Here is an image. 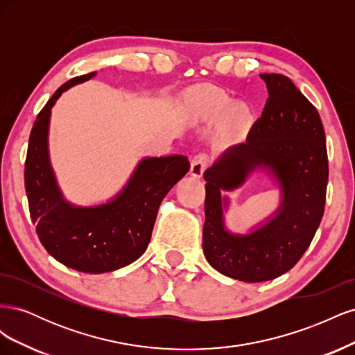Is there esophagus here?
<instances>
[{"label": "esophagus", "instance_id": "1", "mask_svg": "<svg viewBox=\"0 0 355 355\" xmlns=\"http://www.w3.org/2000/svg\"><path fill=\"white\" fill-rule=\"evenodd\" d=\"M209 163H210L209 155L206 153H198L191 159V170H189L191 175L196 176V178H201L202 173H204V170L207 168Z\"/></svg>", "mask_w": 355, "mask_h": 355}]
</instances>
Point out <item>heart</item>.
<instances>
[{
  "label": "heart",
  "mask_w": 355,
  "mask_h": 355,
  "mask_svg": "<svg viewBox=\"0 0 355 355\" xmlns=\"http://www.w3.org/2000/svg\"><path fill=\"white\" fill-rule=\"evenodd\" d=\"M231 106V101L228 96H225L220 92H209L206 96H204L202 99V108L206 110L207 112L211 114H219L225 110H228ZM235 116H243L244 112L240 108H235L234 110Z\"/></svg>",
  "instance_id": "b5f03b06"
}]
</instances>
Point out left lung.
Returning <instances> with one entry per match:
<instances>
[{"mask_svg": "<svg viewBox=\"0 0 355 355\" xmlns=\"http://www.w3.org/2000/svg\"><path fill=\"white\" fill-rule=\"evenodd\" d=\"M268 94L245 142L228 148L204 171L202 252L207 262L234 280H274L297 263L313 241L324 213L329 163L326 136L314 105L282 73H261ZM263 171L281 188L277 210L250 233L224 225L229 199L223 190Z\"/></svg>", "mask_w": 355, "mask_h": 355, "instance_id": "left-lung-1", "label": "left lung"}]
</instances>
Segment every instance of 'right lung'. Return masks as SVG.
<instances>
[{"mask_svg":"<svg viewBox=\"0 0 355 355\" xmlns=\"http://www.w3.org/2000/svg\"><path fill=\"white\" fill-rule=\"evenodd\" d=\"M75 77L51 96L32 127L25 163L31 219L46 250L75 271L103 274L141 257L151 241L159 204L189 170L185 155L146 157L108 202L77 206L63 197L49 154L51 108L63 92L93 78Z\"/></svg>","mask_w":355,"mask_h":355,"instance_id":"add662e5","label":"right lung"}]
</instances>
